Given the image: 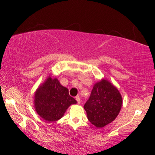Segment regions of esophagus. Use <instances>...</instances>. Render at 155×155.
I'll list each match as a JSON object with an SVG mask.
<instances>
[{
  "label": "esophagus",
  "instance_id": "1",
  "mask_svg": "<svg viewBox=\"0 0 155 155\" xmlns=\"http://www.w3.org/2000/svg\"><path fill=\"white\" fill-rule=\"evenodd\" d=\"M75 99H76V101H77L78 104H80V98L79 96L76 97H75Z\"/></svg>",
  "mask_w": 155,
  "mask_h": 155
}]
</instances>
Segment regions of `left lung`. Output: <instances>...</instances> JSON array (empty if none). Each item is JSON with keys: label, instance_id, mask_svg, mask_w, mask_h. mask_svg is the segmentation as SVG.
I'll return each instance as SVG.
<instances>
[{"label": "left lung", "instance_id": "8db88e82", "mask_svg": "<svg viewBox=\"0 0 155 155\" xmlns=\"http://www.w3.org/2000/svg\"><path fill=\"white\" fill-rule=\"evenodd\" d=\"M122 103L118 89L109 81L102 79L93 87L84 109L91 124L97 128H103L117 117Z\"/></svg>", "mask_w": 155, "mask_h": 155}]
</instances>
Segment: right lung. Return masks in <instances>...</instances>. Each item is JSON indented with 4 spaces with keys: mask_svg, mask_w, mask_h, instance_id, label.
Masks as SVG:
<instances>
[{
    "mask_svg": "<svg viewBox=\"0 0 155 155\" xmlns=\"http://www.w3.org/2000/svg\"><path fill=\"white\" fill-rule=\"evenodd\" d=\"M35 108L40 117L48 122L56 121L64 115L70 106L77 101L68 90L56 78L48 77L35 94Z\"/></svg>",
    "mask_w": 155,
    "mask_h": 155,
    "instance_id": "obj_1",
    "label": "right lung"
}]
</instances>
